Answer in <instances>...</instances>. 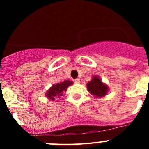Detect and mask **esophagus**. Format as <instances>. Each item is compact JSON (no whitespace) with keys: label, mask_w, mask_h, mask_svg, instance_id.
I'll return each instance as SVG.
<instances>
[{"label":"esophagus","mask_w":149,"mask_h":149,"mask_svg":"<svg viewBox=\"0 0 149 149\" xmlns=\"http://www.w3.org/2000/svg\"><path fill=\"white\" fill-rule=\"evenodd\" d=\"M74 82L76 83V84H78V83H80V79L79 78H76L74 80Z\"/></svg>","instance_id":"obj_1"}]
</instances>
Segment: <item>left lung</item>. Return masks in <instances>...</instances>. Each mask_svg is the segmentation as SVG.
<instances>
[{"mask_svg":"<svg viewBox=\"0 0 149 149\" xmlns=\"http://www.w3.org/2000/svg\"><path fill=\"white\" fill-rule=\"evenodd\" d=\"M88 91L93 95L101 98L107 93L108 87L104 85L97 76H94L92 81L87 84Z\"/></svg>","mask_w":149,"mask_h":149,"instance_id":"8db88e82","label":"left lung"}]
</instances>
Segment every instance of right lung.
<instances>
[{"label":"right lung","instance_id":"obj_1","mask_svg":"<svg viewBox=\"0 0 149 149\" xmlns=\"http://www.w3.org/2000/svg\"><path fill=\"white\" fill-rule=\"evenodd\" d=\"M72 84V81H65L53 85L52 87L50 88L49 90L46 93L47 98L53 100V101H54L55 99H59L63 96V93L66 91L68 86H69Z\"/></svg>","mask_w":149,"mask_h":149}]
</instances>
